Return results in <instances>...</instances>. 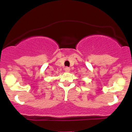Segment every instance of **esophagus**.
<instances>
[{
  "label": "esophagus",
  "mask_w": 132,
  "mask_h": 132,
  "mask_svg": "<svg viewBox=\"0 0 132 132\" xmlns=\"http://www.w3.org/2000/svg\"><path fill=\"white\" fill-rule=\"evenodd\" d=\"M65 71H66V72H70V68L66 67V68H65Z\"/></svg>",
  "instance_id": "1"
}]
</instances>
